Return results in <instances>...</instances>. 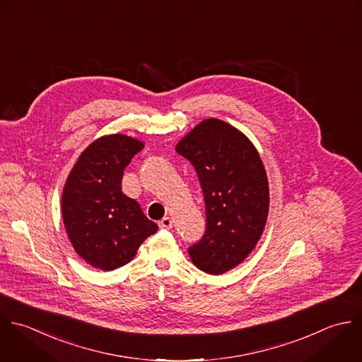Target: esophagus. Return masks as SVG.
<instances>
[{"label": "esophagus", "instance_id": "obj_1", "mask_svg": "<svg viewBox=\"0 0 362 362\" xmlns=\"http://www.w3.org/2000/svg\"><path fill=\"white\" fill-rule=\"evenodd\" d=\"M159 227H160V228H165V230H170V228H172V218H170V217H163V218L159 221Z\"/></svg>", "mask_w": 362, "mask_h": 362}]
</instances>
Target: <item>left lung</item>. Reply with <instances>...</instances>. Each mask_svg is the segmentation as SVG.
<instances>
[{
	"label": "left lung",
	"instance_id": "obj_1",
	"mask_svg": "<svg viewBox=\"0 0 362 362\" xmlns=\"http://www.w3.org/2000/svg\"><path fill=\"white\" fill-rule=\"evenodd\" d=\"M196 169L206 203V233L189 248L203 272L221 275L257 247L269 211V186L252 142L233 125L209 118L176 145Z\"/></svg>",
	"mask_w": 362,
	"mask_h": 362
}]
</instances>
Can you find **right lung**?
I'll list each match as a JSON object with an SVG mask.
<instances>
[{"instance_id":"right-lung-1","label":"right lung","mask_w":362,"mask_h":362,"mask_svg":"<svg viewBox=\"0 0 362 362\" xmlns=\"http://www.w3.org/2000/svg\"><path fill=\"white\" fill-rule=\"evenodd\" d=\"M144 148L112 134L91 142L74 163L62 194V214L74 251L91 267L114 271L158 231L141 206L121 190L124 169Z\"/></svg>"}]
</instances>
